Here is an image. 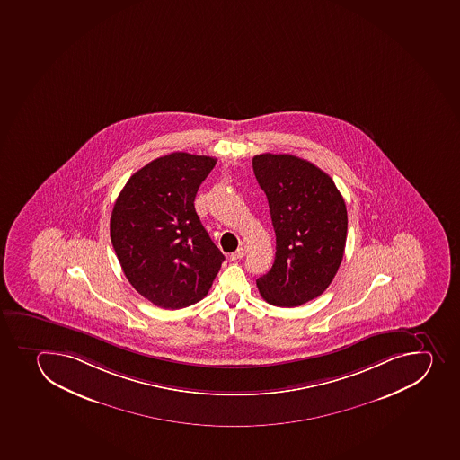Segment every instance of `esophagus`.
<instances>
[{"instance_id":"34e87169","label":"esophagus","mask_w":460,"mask_h":460,"mask_svg":"<svg viewBox=\"0 0 460 460\" xmlns=\"http://www.w3.org/2000/svg\"><path fill=\"white\" fill-rule=\"evenodd\" d=\"M245 254V247H240V249L236 250V252H234V253H231V261H240V259L244 258Z\"/></svg>"}]
</instances>
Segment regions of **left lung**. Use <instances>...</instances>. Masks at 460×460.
<instances>
[{
    "label": "left lung",
    "mask_w": 460,
    "mask_h": 460,
    "mask_svg": "<svg viewBox=\"0 0 460 460\" xmlns=\"http://www.w3.org/2000/svg\"><path fill=\"white\" fill-rule=\"evenodd\" d=\"M253 171L268 198L276 259L256 280L277 306H297L328 289L341 265L347 208L333 180L294 155H256Z\"/></svg>",
    "instance_id": "left-lung-1"
}]
</instances>
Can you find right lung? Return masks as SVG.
<instances>
[{"label":"right lung","instance_id":"1","mask_svg":"<svg viewBox=\"0 0 460 460\" xmlns=\"http://www.w3.org/2000/svg\"><path fill=\"white\" fill-rule=\"evenodd\" d=\"M216 158L174 152L129 177L114 202L110 236L128 281L155 305L201 301L225 261L195 211Z\"/></svg>","mask_w":460,"mask_h":460}]
</instances>
